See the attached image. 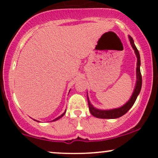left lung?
I'll return each mask as SVG.
<instances>
[{
  "label": "left lung",
  "instance_id": "1",
  "mask_svg": "<svg viewBox=\"0 0 158 158\" xmlns=\"http://www.w3.org/2000/svg\"><path fill=\"white\" fill-rule=\"evenodd\" d=\"M128 39H129L130 44H131L132 48L134 49L135 52V55L137 56V69H136V75H137V81H136L135 88L134 89L133 94H132L131 98L127 102L126 104L123 105L122 107H119L117 108H114V109L110 110H101L98 109V108H94L90 103L89 98L88 97V93H87V97H88V107H89V110L90 114L94 116L95 117L101 119H116L119 118V117H122L125 114H126L128 111V110L133 106L134 103L135 102L136 99H137V96L139 95V92H140L141 87H142V76L140 73V56L138 50L136 48L134 40L131 36H128Z\"/></svg>",
  "mask_w": 158,
  "mask_h": 158
}]
</instances>
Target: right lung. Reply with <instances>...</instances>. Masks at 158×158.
Masks as SVG:
<instances>
[{"mask_svg":"<svg viewBox=\"0 0 158 158\" xmlns=\"http://www.w3.org/2000/svg\"><path fill=\"white\" fill-rule=\"evenodd\" d=\"M65 113H66V110H65V111H64V113H63L62 114H61V115H60V116H59V117H57V118L54 119H53V120H52V121H56V120H58V119H60V118H61V117H63V116H64V114H65ZM38 122H39V121H38Z\"/></svg>","mask_w":158,"mask_h":158,"instance_id":"obj_1","label":"right lung"}]
</instances>
